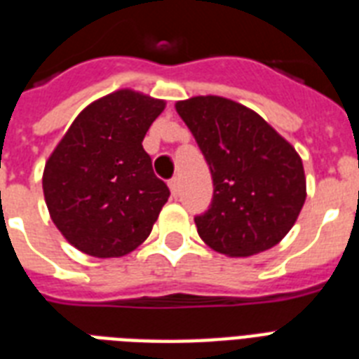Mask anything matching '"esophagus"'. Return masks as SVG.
Returning a JSON list of instances; mask_svg holds the SVG:
<instances>
[{
	"instance_id": "esophagus-1",
	"label": "esophagus",
	"mask_w": 359,
	"mask_h": 359,
	"mask_svg": "<svg viewBox=\"0 0 359 359\" xmlns=\"http://www.w3.org/2000/svg\"><path fill=\"white\" fill-rule=\"evenodd\" d=\"M169 188H171V194H173L175 197L179 196V191H180V180H179V177H173V179L169 180Z\"/></svg>"
}]
</instances>
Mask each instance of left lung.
I'll return each instance as SVG.
<instances>
[{"label":"left lung","instance_id":"obj_1","mask_svg":"<svg viewBox=\"0 0 359 359\" xmlns=\"http://www.w3.org/2000/svg\"><path fill=\"white\" fill-rule=\"evenodd\" d=\"M177 111L212 175V201L194 218L199 236L231 257L270 250L306 201L300 156L261 115L227 98L194 97Z\"/></svg>","mask_w":359,"mask_h":359}]
</instances>
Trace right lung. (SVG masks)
<instances>
[{
	"label": "right lung",
	"instance_id": "obj_1",
	"mask_svg": "<svg viewBox=\"0 0 359 359\" xmlns=\"http://www.w3.org/2000/svg\"><path fill=\"white\" fill-rule=\"evenodd\" d=\"M162 111L163 100L111 93L76 117L46 162L50 216L87 255H126L151 235L171 191L141 141Z\"/></svg>",
	"mask_w": 359,
	"mask_h": 359
}]
</instances>
